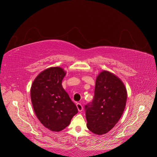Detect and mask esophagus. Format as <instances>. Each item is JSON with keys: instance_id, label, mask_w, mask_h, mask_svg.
Returning <instances> with one entry per match:
<instances>
[{"instance_id": "obj_1", "label": "esophagus", "mask_w": 157, "mask_h": 157, "mask_svg": "<svg viewBox=\"0 0 157 157\" xmlns=\"http://www.w3.org/2000/svg\"><path fill=\"white\" fill-rule=\"evenodd\" d=\"M77 107L78 111L79 112H81V111L83 110V107L82 106L81 104L79 103H77Z\"/></svg>"}]
</instances>
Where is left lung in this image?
<instances>
[{"label":"left lung","instance_id":"obj_1","mask_svg":"<svg viewBox=\"0 0 157 157\" xmlns=\"http://www.w3.org/2000/svg\"><path fill=\"white\" fill-rule=\"evenodd\" d=\"M127 91L117 76L102 71L96 78L93 101L85 105L87 127L97 135L110 131L124 111Z\"/></svg>","mask_w":157,"mask_h":157}]
</instances>
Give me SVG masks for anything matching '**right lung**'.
<instances>
[{
	"instance_id": "obj_1",
	"label": "right lung",
	"mask_w": 157,
	"mask_h": 157,
	"mask_svg": "<svg viewBox=\"0 0 157 157\" xmlns=\"http://www.w3.org/2000/svg\"><path fill=\"white\" fill-rule=\"evenodd\" d=\"M65 75L59 67L46 69L35 78L31 88L36 117L44 127L53 132L63 130L78 113L77 106L61 84Z\"/></svg>"
}]
</instances>
